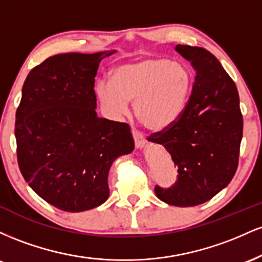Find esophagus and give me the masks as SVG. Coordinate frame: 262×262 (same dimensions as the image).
I'll use <instances>...</instances> for the list:
<instances>
[{
    "mask_svg": "<svg viewBox=\"0 0 262 262\" xmlns=\"http://www.w3.org/2000/svg\"><path fill=\"white\" fill-rule=\"evenodd\" d=\"M132 133H133L135 148H137V149L143 148V146L145 145V138H144V135L141 134L140 132L135 130V129H133V130H132Z\"/></svg>",
    "mask_w": 262,
    "mask_h": 262,
    "instance_id": "1",
    "label": "esophagus"
}]
</instances>
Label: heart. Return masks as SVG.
I'll use <instances>...</instances> for the list:
<instances>
[{
    "label": "heart",
    "instance_id": "heart-1",
    "mask_svg": "<svg viewBox=\"0 0 262 262\" xmlns=\"http://www.w3.org/2000/svg\"><path fill=\"white\" fill-rule=\"evenodd\" d=\"M194 77L187 65L167 58L146 56L117 66L96 93L111 116L119 117L133 102V114L151 132L170 128L187 108Z\"/></svg>",
    "mask_w": 262,
    "mask_h": 262
}]
</instances>
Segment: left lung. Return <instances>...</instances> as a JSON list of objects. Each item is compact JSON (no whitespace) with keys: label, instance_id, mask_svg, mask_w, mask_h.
Here are the masks:
<instances>
[{"label":"left lung","instance_id":"8db88e82","mask_svg":"<svg viewBox=\"0 0 262 262\" xmlns=\"http://www.w3.org/2000/svg\"><path fill=\"white\" fill-rule=\"evenodd\" d=\"M175 49L196 71L191 97L181 118L148 140L165 146L179 172L171 187L155 186L156 196L171 206L192 207L214 197L235 175L243 114L235 83L212 53L191 45Z\"/></svg>","mask_w":262,"mask_h":262}]
</instances>
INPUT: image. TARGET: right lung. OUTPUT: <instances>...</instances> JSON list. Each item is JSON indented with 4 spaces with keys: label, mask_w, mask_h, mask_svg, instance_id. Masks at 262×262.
I'll use <instances>...</instances> for the list:
<instances>
[{
    "label": "right lung",
    "mask_w": 262,
    "mask_h": 262,
    "mask_svg": "<svg viewBox=\"0 0 262 262\" xmlns=\"http://www.w3.org/2000/svg\"><path fill=\"white\" fill-rule=\"evenodd\" d=\"M113 53L50 56L23 85L14 127L18 166L39 197L65 212L106 202L111 165L134 149L127 123L96 113L95 76Z\"/></svg>",
    "instance_id": "right-lung-1"
}]
</instances>
